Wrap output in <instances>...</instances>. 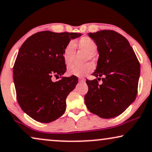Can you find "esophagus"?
<instances>
[{"mask_svg": "<svg viewBox=\"0 0 152 152\" xmlns=\"http://www.w3.org/2000/svg\"><path fill=\"white\" fill-rule=\"evenodd\" d=\"M79 81L80 82H85V79L84 77H80L79 78Z\"/></svg>", "mask_w": 152, "mask_h": 152, "instance_id": "obj_1", "label": "esophagus"}]
</instances>
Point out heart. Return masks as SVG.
I'll return each instance as SVG.
<instances>
[{"mask_svg": "<svg viewBox=\"0 0 152 152\" xmlns=\"http://www.w3.org/2000/svg\"><path fill=\"white\" fill-rule=\"evenodd\" d=\"M75 46L78 48L80 50L86 53L85 56V61L88 59H92L93 55L96 53L97 45L95 41L89 37H83L77 43L69 42L66 47L62 54V57L65 64L67 66H70L73 61L75 55ZM93 70V66L91 64H86L82 66H72L68 69V74L69 75H74L77 77H82L91 73Z\"/></svg>", "mask_w": 152, "mask_h": 152, "instance_id": "heart-1", "label": "heart"}]
</instances>
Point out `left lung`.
Masks as SVG:
<instances>
[{"instance_id": "8db88e82", "label": "left lung", "mask_w": 152, "mask_h": 152, "mask_svg": "<svg viewBox=\"0 0 152 152\" xmlns=\"http://www.w3.org/2000/svg\"><path fill=\"white\" fill-rule=\"evenodd\" d=\"M97 45L99 58L84 101L91 113L102 118L120 115L136 99L140 65L125 37L113 30L88 33ZM102 76L103 84L98 80Z\"/></svg>"}]
</instances>
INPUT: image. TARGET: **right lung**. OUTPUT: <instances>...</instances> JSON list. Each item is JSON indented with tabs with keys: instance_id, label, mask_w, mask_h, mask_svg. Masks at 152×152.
<instances>
[{
	"instance_id": "right-lung-1",
	"label": "right lung",
	"mask_w": 152,
	"mask_h": 152,
	"mask_svg": "<svg viewBox=\"0 0 152 152\" xmlns=\"http://www.w3.org/2000/svg\"><path fill=\"white\" fill-rule=\"evenodd\" d=\"M82 35L43 31L27 39L20 48L13 68L16 98L23 111L36 121L48 123L65 113L66 97L78 78L64 77L54 82L52 77L65 73L64 48Z\"/></svg>"
}]
</instances>
